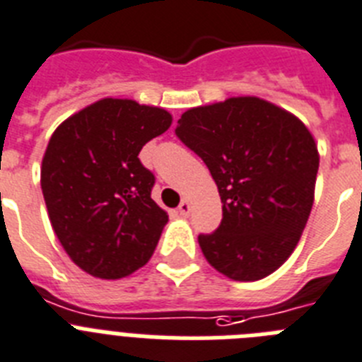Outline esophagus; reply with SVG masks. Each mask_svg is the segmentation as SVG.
I'll list each match as a JSON object with an SVG mask.
<instances>
[{"label":"esophagus","instance_id":"34e87169","mask_svg":"<svg viewBox=\"0 0 362 362\" xmlns=\"http://www.w3.org/2000/svg\"><path fill=\"white\" fill-rule=\"evenodd\" d=\"M189 209H191L189 202H185V200H184V202H180V206H178V215L187 216V215H189Z\"/></svg>","mask_w":362,"mask_h":362}]
</instances>
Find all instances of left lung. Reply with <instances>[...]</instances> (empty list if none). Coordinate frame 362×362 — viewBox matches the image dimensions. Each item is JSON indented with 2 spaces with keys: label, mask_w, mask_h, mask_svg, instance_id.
Listing matches in <instances>:
<instances>
[{
  "label": "left lung",
  "mask_w": 362,
  "mask_h": 362,
  "mask_svg": "<svg viewBox=\"0 0 362 362\" xmlns=\"http://www.w3.org/2000/svg\"><path fill=\"white\" fill-rule=\"evenodd\" d=\"M175 134L199 155L222 200V220L199 244L233 281H259L293 253L313 206L315 140L303 122L253 96L182 115Z\"/></svg>",
  "instance_id": "obj_1"
}]
</instances>
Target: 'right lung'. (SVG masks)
Segmentation results:
<instances>
[{
  "instance_id": "1",
  "label": "right lung",
  "mask_w": 362,
  "mask_h": 362,
  "mask_svg": "<svg viewBox=\"0 0 362 362\" xmlns=\"http://www.w3.org/2000/svg\"><path fill=\"white\" fill-rule=\"evenodd\" d=\"M169 125L171 115L158 107L105 98L50 136L43 199L56 237L83 272L122 279L153 255L168 213L151 199L156 178L138 155Z\"/></svg>"
}]
</instances>
